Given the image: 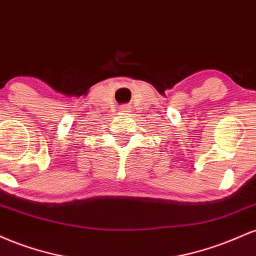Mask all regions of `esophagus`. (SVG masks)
I'll use <instances>...</instances> for the list:
<instances>
[{
    "instance_id": "34e87169",
    "label": "esophagus",
    "mask_w": 256,
    "mask_h": 256,
    "mask_svg": "<svg viewBox=\"0 0 256 256\" xmlns=\"http://www.w3.org/2000/svg\"><path fill=\"white\" fill-rule=\"evenodd\" d=\"M125 110H126V108H125Z\"/></svg>"
}]
</instances>
